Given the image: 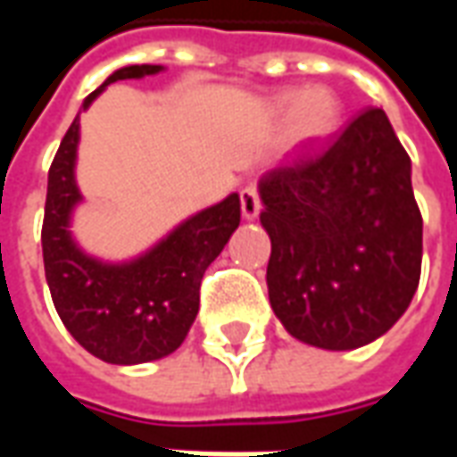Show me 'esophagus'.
I'll return each instance as SVG.
<instances>
[{
	"mask_svg": "<svg viewBox=\"0 0 457 457\" xmlns=\"http://www.w3.org/2000/svg\"><path fill=\"white\" fill-rule=\"evenodd\" d=\"M239 203H242V218L254 220L262 210V200H259L257 186H245L239 190Z\"/></svg>",
	"mask_w": 457,
	"mask_h": 457,
	"instance_id": "obj_1",
	"label": "esophagus"
}]
</instances>
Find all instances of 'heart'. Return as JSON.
<instances>
[{"label":"heart","mask_w":457,"mask_h":457,"mask_svg":"<svg viewBox=\"0 0 457 457\" xmlns=\"http://www.w3.org/2000/svg\"><path fill=\"white\" fill-rule=\"evenodd\" d=\"M277 110L281 114H294V137L301 144H318L326 141L340 124V100L328 87H311V90H288L278 95Z\"/></svg>","instance_id":"obj_1"}]
</instances>
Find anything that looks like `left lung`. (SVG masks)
Returning <instances> with one entry per match:
<instances>
[{
	"label": "left lung",
	"mask_w": 457,
	"mask_h": 457,
	"mask_svg": "<svg viewBox=\"0 0 457 457\" xmlns=\"http://www.w3.org/2000/svg\"><path fill=\"white\" fill-rule=\"evenodd\" d=\"M269 301L301 343L354 350L403 316L421 278L411 159L379 107L259 180Z\"/></svg>",
	"instance_id": "left-lung-1"
}]
</instances>
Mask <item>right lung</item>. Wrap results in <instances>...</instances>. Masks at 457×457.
I'll return each mask as SVG.
<instances>
[{
    "instance_id": "1",
    "label": "right lung",
    "mask_w": 457,
    "mask_h": 457,
    "mask_svg": "<svg viewBox=\"0 0 457 457\" xmlns=\"http://www.w3.org/2000/svg\"><path fill=\"white\" fill-rule=\"evenodd\" d=\"M161 65H127L85 97L87 110L117 80L144 78ZM80 114L65 131L48 170L44 245L46 281L68 333L103 362L141 364L161 360L188 336L200 306V281L239 225V195L200 210L146 254L104 264L87 257L71 237V212L83 200L75 183Z\"/></svg>"
}]
</instances>
